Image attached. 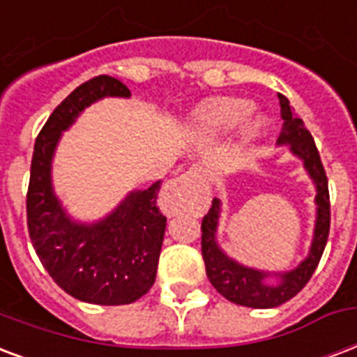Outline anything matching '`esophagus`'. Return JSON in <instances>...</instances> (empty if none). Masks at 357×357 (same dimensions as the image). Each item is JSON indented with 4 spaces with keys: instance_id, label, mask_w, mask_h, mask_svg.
Wrapping results in <instances>:
<instances>
[{
    "instance_id": "esophagus-1",
    "label": "esophagus",
    "mask_w": 357,
    "mask_h": 357,
    "mask_svg": "<svg viewBox=\"0 0 357 357\" xmlns=\"http://www.w3.org/2000/svg\"><path fill=\"white\" fill-rule=\"evenodd\" d=\"M204 178V168L202 167H190L189 170L185 174H181L178 179H174V181H170V185L167 187V195L170 200H174V198L178 197H183L185 192H189L195 185L198 183V181H202Z\"/></svg>"
}]
</instances>
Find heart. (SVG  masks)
I'll return each mask as SVG.
<instances>
[{"label": "heart", "instance_id": "heart-1", "mask_svg": "<svg viewBox=\"0 0 357 357\" xmlns=\"http://www.w3.org/2000/svg\"><path fill=\"white\" fill-rule=\"evenodd\" d=\"M251 112V105L243 99H222L209 105L200 114V127L208 132H230L238 127ZM262 125V119L252 118L245 125V132L249 136L257 135Z\"/></svg>", "mask_w": 357, "mask_h": 357}]
</instances>
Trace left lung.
<instances>
[{"label":"left lung","mask_w":357,"mask_h":357,"mask_svg":"<svg viewBox=\"0 0 357 357\" xmlns=\"http://www.w3.org/2000/svg\"><path fill=\"white\" fill-rule=\"evenodd\" d=\"M279 105H281L282 132L277 144H290L292 153L303 160L305 170L317 185V227H314V239L309 257L292 271L279 273L281 282L271 287L266 282L269 273L239 266L217 247L215 230H217L219 208H221V202L217 198H213L211 208L202 221V258L209 282L228 301L252 309H271L292 299L314 273L330 236L331 211L328 176L320 160L317 144L312 140L311 132L303 127V121L299 119L298 114L294 112V108H290L287 97L281 93H279Z\"/></svg>","instance_id":"1"}]
</instances>
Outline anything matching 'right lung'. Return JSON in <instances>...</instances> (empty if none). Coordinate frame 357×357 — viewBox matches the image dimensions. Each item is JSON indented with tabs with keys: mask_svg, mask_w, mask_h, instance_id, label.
<instances>
[{
	"mask_svg": "<svg viewBox=\"0 0 357 357\" xmlns=\"http://www.w3.org/2000/svg\"><path fill=\"white\" fill-rule=\"evenodd\" d=\"M123 82L108 75L84 82L46 119L35 140L26 197L27 230L40 264L73 298L97 305H127L153 287L167 217L157 208L160 181L135 190L112 215L78 225L54 197L50 162L61 130L95 100L129 97Z\"/></svg>",
	"mask_w": 357,
	"mask_h": 357,
	"instance_id": "right-lung-1",
	"label": "right lung"
}]
</instances>
